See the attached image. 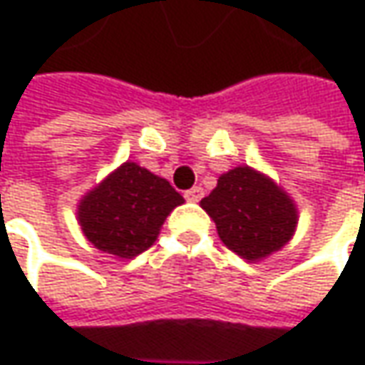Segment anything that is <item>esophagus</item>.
Listing matches in <instances>:
<instances>
[{
    "label": "esophagus",
    "instance_id": "esophagus-1",
    "mask_svg": "<svg viewBox=\"0 0 365 365\" xmlns=\"http://www.w3.org/2000/svg\"><path fill=\"white\" fill-rule=\"evenodd\" d=\"M185 199H187V201H192V203L201 201V199H203V189H201V187H192V189L185 190Z\"/></svg>",
    "mask_w": 365,
    "mask_h": 365
}]
</instances>
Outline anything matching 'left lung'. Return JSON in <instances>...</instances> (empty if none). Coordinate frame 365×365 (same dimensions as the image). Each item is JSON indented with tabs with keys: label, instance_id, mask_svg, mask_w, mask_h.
<instances>
[{
	"label": "left lung",
	"instance_id": "obj_1",
	"mask_svg": "<svg viewBox=\"0 0 365 365\" xmlns=\"http://www.w3.org/2000/svg\"><path fill=\"white\" fill-rule=\"evenodd\" d=\"M215 221L221 242L237 256L258 262L278 252L292 237L299 211L272 178L250 166L219 176L217 187L201 201Z\"/></svg>",
	"mask_w": 365,
	"mask_h": 365
}]
</instances>
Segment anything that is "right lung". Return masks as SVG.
I'll list each match as a JSON object with an SVG mask.
<instances>
[{
	"label": "right lung",
	"instance_id": "obj_1",
	"mask_svg": "<svg viewBox=\"0 0 365 365\" xmlns=\"http://www.w3.org/2000/svg\"><path fill=\"white\" fill-rule=\"evenodd\" d=\"M182 203L166 178L123 162L81 199L77 219L97 250L128 259L156 242L164 219Z\"/></svg>",
	"mask_w": 365,
	"mask_h": 365
}]
</instances>
